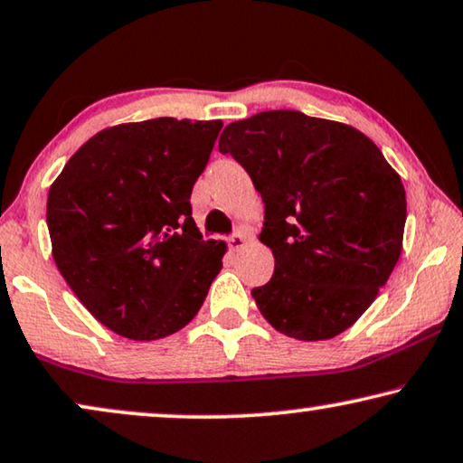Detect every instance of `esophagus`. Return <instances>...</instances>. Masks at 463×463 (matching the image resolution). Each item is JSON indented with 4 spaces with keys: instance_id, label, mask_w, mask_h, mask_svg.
<instances>
[{
    "instance_id": "esophagus-1",
    "label": "esophagus",
    "mask_w": 463,
    "mask_h": 463,
    "mask_svg": "<svg viewBox=\"0 0 463 463\" xmlns=\"http://www.w3.org/2000/svg\"><path fill=\"white\" fill-rule=\"evenodd\" d=\"M245 241H247V234L243 231H237V232H232L231 237H229V247H231L232 251H239L241 247L245 245Z\"/></svg>"
}]
</instances>
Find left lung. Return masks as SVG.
I'll return each instance as SVG.
<instances>
[{
  "label": "left lung",
  "instance_id": "left-lung-1",
  "mask_svg": "<svg viewBox=\"0 0 463 463\" xmlns=\"http://www.w3.org/2000/svg\"><path fill=\"white\" fill-rule=\"evenodd\" d=\"M262 194L260 241L275 275L251 289L281 334L329 340L356 323L402 250L401 175L359 129L299 110H264L220 136Z\"/></svg>",
  "mask_w": 463,
  "mask_h": 463
}]
</instances>
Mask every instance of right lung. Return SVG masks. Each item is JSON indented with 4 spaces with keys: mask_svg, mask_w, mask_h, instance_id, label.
Here are the masks:
<instances>
[{
    "mask_svg": "<svg viewBox=\"0 0 463 463\" xmlns=\"http://www.w3.org/2000/svg\"><path fill=\"white\" fill-rule=\"evenodd\" d=\"M222 121L159 117L92 136L48 193L54 262L94 318L129 340L193 321L226 243L203 241L191 193Z\"/></svg>",
    "mask_w": 463,
    "mask_h": 463,
    "instance_id": "right-lung-1",
    "label": "right lung"
}]
</instances>
